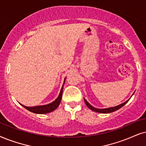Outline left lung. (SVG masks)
Returning <instances> with one entry per match:
<instances>
[{
    "mask_svg": "<svg viewBox=\"0 0 146 146\" xmlns=\"http://www.w3.org/2000/svg\"><path fill=\"white\" fill-rule=\"evenodd\" d=\"M129 100H127L126 102L123 103V104L118 105V106H117L111 107V108H104V109H98V108H94V107L91 106V105H90L89 103L87 102L86 100L84 99V101H85V103H86V106H88V108H90V109L93 110V111L96 112H100V113H110V112H112L116 111V110H119V108H121V107H123L125 104H126L127 102H128Z\"/></svg>",
    "mask_w": 146,
    "mask_h": 146,
    "instance_id": "left-lung-1",
    "label": "left lung"
}]
</instances>
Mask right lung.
Returning a JSON list of instances; mask_svg holds the SVG:
<instances>
[{
	"label": "right lung",
	"instance_id": "right-lung-1",
	"mask_svg": "<svg viewBox=\"0 0 146 146\" xmlns=\"http://www.w3.org/2000/svg\"><path fill=\"white\" fill-rule=\"evenodd\" d=\"M64 82H65V79H64ZM64 84H63V86H64ZM63 86H62L61 90H60V94L59 95H58V98L55 100L54 102L50 103V104L43 105V106H34V107H27V106H23V105L22 104L21 106H23L25 108H26L27 110H28L29 111L32 112H34V113H36V114H46V113H49V112L54 111L57 107L59 106L60 101H61Z\"/></svg>",
	"mask_w": 146,
	"mask_h": 146
}]
</instances>
